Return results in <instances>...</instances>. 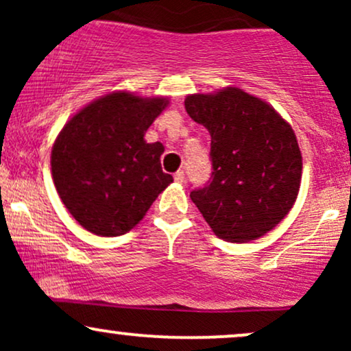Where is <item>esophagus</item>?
<instances>
[{"mask_svg":"<svg viewBox=\"0 0 351 351\" xmlns=\"http://www.w3.org/2000/svg\"><path fill=\"white\" fill-rule=\"evenodd\" d=\"M173 178H175L176 183H183V181H184V171L178 170L175 173V176H173Z\"/></svg>","mask_w":351,"mask_h":351,"instance_id":"34e87169","label":"esophagus"}]
</instances>
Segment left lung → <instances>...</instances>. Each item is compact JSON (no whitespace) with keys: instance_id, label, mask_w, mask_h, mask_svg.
Wrapping results in <instances>:
<instances>
[{"instance_id":"8db88e82","label":"left lung","mask_w":351,"mask_h":351,"mask_svg":"<svg viewBox=\"0 0 351 351\" xmlns=\"http://www.w3.org/2000/svg\"><path fill=\"white\" fill-rule=\"evenodd\" d=\"M184 108L211 135V178L191 189L193 203L221 239L264 236L287 216L300 188L302 155L292 127L236 87L188 95Z\"/></svg>"}]
</instances>
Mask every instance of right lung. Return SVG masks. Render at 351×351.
I'll use <instances>...</instances> for the list:
<instances>
[{
    "mask_svg": "<svg viewBox=\"0 0 351 351\" xmlns=\"http://www.w3.org/2000/svg\"><path fill=\"white\" fill-rule=\"evenodd\" d=\"M168 100L115 92L75 114L52 147V180L64 206L97 236H122L173 181L163 173L160 142L145 132Z\"/></svg>",
    "mask_w": 351,
    "mask_h": 351,
    "instance_id": "1",
    "label": "right lung"
}]
</instances>
